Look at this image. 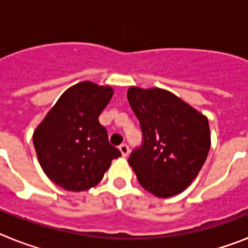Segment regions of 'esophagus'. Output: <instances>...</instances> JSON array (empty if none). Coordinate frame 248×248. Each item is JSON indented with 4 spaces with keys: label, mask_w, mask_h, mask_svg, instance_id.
Listing matches in <instances>:
<instances>
[{
    "label": "esophagus",
    "mask_w": 248,
    "mask_h": 248,
    "mask_svg": "<svg viewBox=\"0 0 248 248\" xmlns=\"http://www.w3.org/2000/svg\"><path fill=\"white\" fill-rule=\"evenodd\" d=\"M119 150H120V153H122L123 156H128L129 146L126 145V144H122V145H119Z\"/></svg>",
    "instance_id": "34e87169"
}]
</instances>
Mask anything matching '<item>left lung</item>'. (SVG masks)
I'll list each match as a JSON object with an SVG mask.
<instances>
[{"instance_id": "left-lung-1", "label": "left lung", "mask_w": 248, "mask_h": 248, "mask_svg": "<svg viewBox=\"0 0 248 248\" xmlns=\"http://www.w3.org/2000/svg\"><path fill=\"white\" fill-rule=\"evenodd\" d=\"M128 100L143 131V144L128 160L140 185L157 198L180 194L209 154V120L165 89L130 87Z\"/></svg>"}]
</instances>
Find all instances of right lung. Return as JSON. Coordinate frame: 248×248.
I'll return each mask as SVG.
<instances>
[{
    "label": "right lung",
    "instance_id": "1",
    "mask_svg": "<svg viewBox=\"0 0 248 248\" xmlns=\"http://www.w3.org/2000/svg\"><path fill=\"white\" fill-rule=\"evenodd\" d=\"M113 88L89 80L68 88L33 133L37 157L50 180L68 191H84L102 180L122 155L100 125Z\"/></svg>",
    "mask_w": 248,
    "mask_h": 248
}]
</instances>
